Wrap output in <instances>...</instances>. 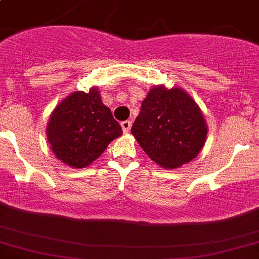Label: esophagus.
I'll return each instance as SVG.
<instances>
[{
  "label": "esophagus",
  "mask_w": 259,
  "mask_h": 259,
  "mask_svg": "<svg viewBox=\"0 0 259 259\" xmlns=\"http://www.w3.org/2000/svg\"><path fill=\"white\" fill-rule=\"evenodd\" d=\"M121 129H123L124 133H129L130 129H132V121L130 120L121 121Z\"/></svg>",
  "instance_id": "obj_1"
}]
</instances>
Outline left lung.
Here are the masks:
<instances>
[{"label": "left lung", "mask_w": 259, "mask_h": 259, "mask_svg": "<svg viewBox=\"0 0 259 259\" xmlns=\"http://www.w3.org/2000/svg\"><path fill=\"white\" fill-rule=\"evenodd\" d=\"M132 134L152 161L173 169L197 157L208 127L200 108L186 91L158 84L143 101Z\"/></svg>", "instance_id": "8db88e82"}]
</instances>
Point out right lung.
I'll list each match as a JSON object with an SVG mask.
<instances>
[{
  "label": "right lung",
  "instance_id": "obj_1",
  "mask_svg": "<svg viewBox=\"0 0 259 259\" xmlns=\"http://www.w3.org/2000/svg\"><path fill=\"white\" fill-rule=\"evenodd\" d=\"M121 134L97 87L88 93H71L56 106L47 126L48 141L58 160L75 168L90 166Z\"/></svg>",
  "mask_w": 259,
  "mask_h": 259
}]
</instances>
